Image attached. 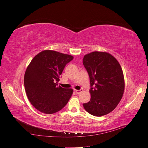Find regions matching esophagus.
<instances>
[{
    "instance_id": "obj_1",
    "label": "esophagus",
    "mask_w": 148,
    "mask_h": 148,
    "mask_svg": "<svg viewBox=\"0 0 148 148\" xmlns=\"http://www.w3.org/2000/svg\"><path fill=\"white\" fill-rule=\"evenodd\" d=\"M75 93H76L77 94H80L81 92H83V89H81V90H75Z\"/></svg>"
}]
</instances>
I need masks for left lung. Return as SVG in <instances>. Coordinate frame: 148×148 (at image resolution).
<instances>
[{"label": "left lung", "instance_id": "obj_1", "mask_svg": "<svg viewBox=\"0 0 148 148\" xmlns=\"http://www.w3.org/2000/svg\"><path fill=\"white\" fill-rule=\"evenodd\" d=\"M83 63L92 87L90 100L83 103L84 108L96 116L110 113L120 103L124 91V77L120 64L111 54L98 51L85 55Z\"/></svg>", "mask_w": 148, "mask_h": 148}]
</instances>
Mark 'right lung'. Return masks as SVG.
<instances>
[{
    "instance_id": "right-lung-1",
    "label": "right lung",
    "mask_w": 148,
    "mask_h": 148,
    "mask_svg": "<svg viewBox=\"0 0 148 148\" xmlns=\"http://www.w3.org/2000/svg\"><path fill=\"white\" fill-rule=\"evenodd\" d=\"M71 55L52 50L36 55L27 68L24 87L29 101L41 112L51 114L62 110L71 97L72 88L58 86L60 75Z\"/></svg>"
}]
</instances>
